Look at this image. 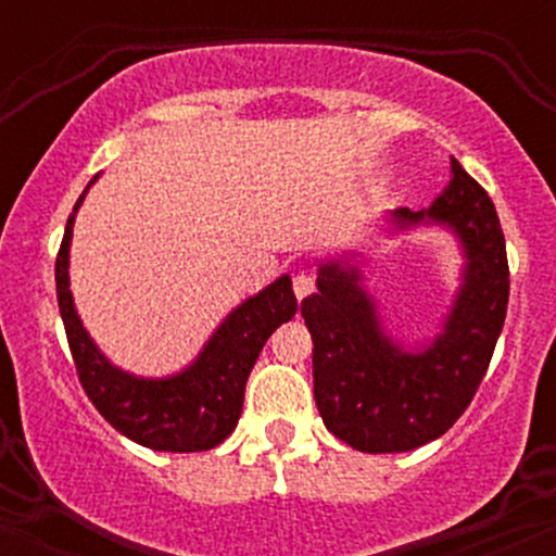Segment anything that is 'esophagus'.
Instances as JSON below:
<instances>
[{
  "label": "esophagus",
  "mask_w": 556,
  "mask_h": 556,
  "mask_svg": "<svg viewBox=\"0 0 556 556\" xmlns=\"http://www.w3.org/2000/svg\"><path fill=\"white\" fill-rule=\"evenodd\" d=\"M292 290H295L298 300L308 298L311 292L316 290V277L311 271H298L295 277H292Z\"/></svg>",
  "instance_id": "esophagus-1"
}]
</instances>
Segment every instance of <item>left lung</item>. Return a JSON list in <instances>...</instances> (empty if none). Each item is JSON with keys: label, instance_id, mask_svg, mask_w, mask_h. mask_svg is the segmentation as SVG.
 Masks as SVG:
<instances>
[{"label": "left lung", "instance_id": "1", "mask_svg": "<svg viewBox=\"0 0 556 556\" xmlns=\"http://www.w3.org/2000/svg\"><path fill=\"white\" fill-rule=\"evenodd\" d=\"M400 227H450L465 253L463 287L442 334L405 353L381 329L358 266H318V292L300 303L314 340V397L327 429L353 450L407 452L452 429L486 376L504 327L509 266L486 190L452 159V180L424 212L397 208Z\"/></svg>", "mask_w": 556, "mask_h": 556}]
</instances>
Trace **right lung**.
I'll use <instances>...</instances> for the list:
<instances>
[{"mask_svg": "<svg viewBox=\"0 0 556 556\" xmlns=\"http://www.w3.org/2000/svg\"><path fill=\"white\" fill-rule=\"evenodd\" d=\"M83 195L67 219L65 238L56 253L54 277L70 353L88 400L123 437L149 450H212L225 442L238 426L245 381L261 348L279 324L295 316L298 300L292 292V279L285 274L258 295L238 305L185 371L167 379H140L119 371L101 355L88 331L83 329L70 292V240H73L75 212L83 203Z\"/></svg>", "mask_w": 556, "mask_h": 556, "instance_id": "add662e5", "label": "right lung"}]
</instances>
